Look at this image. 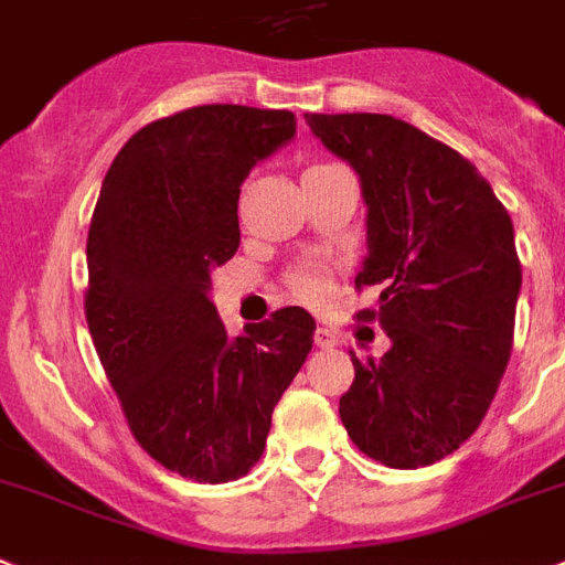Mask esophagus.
Listing matches in <instances>:
<instances>
[{"instance_id": "34e87169", "label": "esophagus", "mask_w": 565, "mask_h": 565, "mask_svg": "<svg viewBox=\"0 0 565 565\" xmlns=\"http://www.w3.org/2000/svg\"><path fill=\"white\" fill-rule=\"evenodd\" d=\"M315 342L320 345V349H334L337 345V331L329 329V326H320V329L315 331Z\"/></svg>"}]
</instances>
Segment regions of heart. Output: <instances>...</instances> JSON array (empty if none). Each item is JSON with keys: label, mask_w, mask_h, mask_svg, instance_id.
<instances>
[{"label": "heart", "mask_w": 565, "mask_h": 565, "mask_svg": "<svg viewBox=\"0 0 565 565\" xmlns=\"http://www.w3.org/2000/svg\"><path fill=\"white\" fill-rule=\"evenodd\" d=\"M291 288L302 302L320 306V302H326V297L331 291L329 274L322 271V268H300V271L291 274Z\"/></svg>", "instance_id": "b5f03b06"}]
</instances>
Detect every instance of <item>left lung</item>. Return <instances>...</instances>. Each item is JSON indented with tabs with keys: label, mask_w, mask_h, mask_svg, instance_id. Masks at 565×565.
Instances as JSON below:
<instances>
[{
	"label": "left lung",
	"mask_w": 565,
	"mask_h": 565,
	"mask_svg": "<svg viewBox=\"0 0 565 565\" xmlns=\"http://www.w3.org/2000/svg\"><path fill=\"white\" fill-rule=\"evenodd\" d=\"M360 177L369 257L392 349L356 360L340 397L354 446L388 469H420L469 440L498 394L514 340L520 268L512 216L455 148L388 114H306Z\"/></svg>",
	"instance_id": "obj_1"
}]
</instances>
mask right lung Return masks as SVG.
I'll use <instances>...</instances> for the list:
<instances>
[{
	"mask_svg": "<svg viewBox=\"0 0 565 565\" xmlns=\"http://www.w3.org/2000/svg\"><path fill=\"white\" fill-rule=\"evenodd\" d=\"M294 131L291 110L248 105L157 119L110 162L90 220L96 354L139 446L196 483L248 475L315 342V317L297 306L228 337L209 297L239 248V185Z\"/></svg>",
	"mask_w": 565,
	"mask_h": 565,
	"instance_id": "obj_1",
	"label": "right lung"
}]
</instances>
